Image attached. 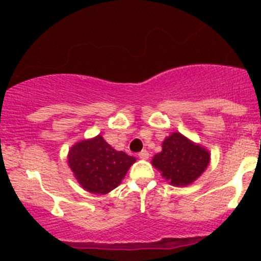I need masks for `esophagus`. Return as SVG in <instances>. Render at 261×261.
Returning <instances> with one entry per match:
<instances>
[{
	"instance_id": "34e87169",
	"label": "esophagus",
	"mask_w": 261,
	"mask_h": 261,
	"mask_svg": "<svg viewBox=\"0 0 261 261\" xmlns=\"http://www.w3.org/2000/svg\"><path fill=\"white\" fill-rule=\"evenodd\" d=\"M139 157L141 158V160H147L148 158V152L146 151V149H143V151H141L139 153Z\"/></svg>"
}]
</instances>
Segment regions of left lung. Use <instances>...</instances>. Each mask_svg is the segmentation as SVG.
I'll use <instances>...</instances> for the list:
<instances>
[{
  "label": "left lung",
  "instance_id": "left-lung-1",
  "mask_svg": "<svg viewBox=\"0 0 261 261\" xmlns=\"http://www.w3.org/2000/svg\"><path fill=\"white\" fill-rule=\"evenodd\" d=\"M210 163V152L191 142L179 133H173L162 143V152L152 160V164L162 176L174 187H185L195 181Z\"/></svg>",
  "mask_w": 261,
  "mask_h": 261
}]
</instances>
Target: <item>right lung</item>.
I'll return each mask as SVG.
<instances>
[{
  "label": "right lung",
  "instance_id": "obj_1",
  "mask_svg": "<svg viewBox=\"0 0 261 261\" xmlns=\"http://www.w3.org/2000/svg\"><path fill=\"white\" fill-rule=\"evenodd\" d=\"M67 160L81 187L89 193L104 195L120 184L136 158L114 149L98 135L73 145Z\"/></svg>",
  "mask_w": 261,
  "mask_h": 261
}]
</instances>
